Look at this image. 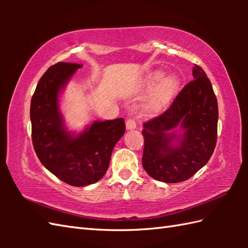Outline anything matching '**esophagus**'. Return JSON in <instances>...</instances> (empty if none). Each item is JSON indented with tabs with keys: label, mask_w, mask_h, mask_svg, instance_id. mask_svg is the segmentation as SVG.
Listing matches in <instances>:
<instances>
[{
	"label": "esophagus",
	"mask_w": 248,
	"mask_h": 248,
	"mask_svg": "<svg viewBox=\"0 0 248 248\" xmlns=\"http://www.w3.org/2000/svg\"><path fill=\"white\" fill-rule=\"evenodd\" d=\"M125 127H127V130H134L136 128V123L134 119H128L125 121Z\"/></svg>",
	"instance_id": "esophagus-1"
}]
</instances>
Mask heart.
Wrapping results in <instances>:
<instances>
[{
  "instance_id": "obj_1",
  "label": "heart",
  "mask_w": 248,
  "mask_h": 248,
  "mask_svg": "<svg viewBox=\"0 0 248 248\" xmlns=\"http://www.w3.org/2000/svg\"><path fill=\"white\" fill-rule=\"evenodd\" d=\"M180 85L181 81L177 75L165 77V72L161 70L149 73L143 85V91L150 93L145 103V112L150 115L160 113L177 96Z\"/></svg>"
}]
</instances>
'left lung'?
Listing matches in <instances>:
<instances>
[{"label": "left lung", "instance_id": "1", "mask_svg": "<svg viewBox=\"0 0 248 248\" xmlns=\"http://www.w3.org/2000/svg\"><path fill=\"white\" fill-rule=\"evenodd\" d=\"M193 77L167 110L143 124L141 162L157 181L187 180L207 164L217 145V99L202 67L195 65Z\"/></svg>", "mask_w": 248, "mask_h": 248}]
</instances>
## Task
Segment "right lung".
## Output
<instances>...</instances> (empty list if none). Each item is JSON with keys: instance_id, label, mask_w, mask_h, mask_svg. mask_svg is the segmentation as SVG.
Listing matches in <instances>:
<instances>
[{"instance_id": "obj_1", "label": "right lung", "mask_w": 248, "mask_h": 248, "mask_svg": "<svg viewBox=\"0 0 248 248\" xmlns=\"http://www.w3.org/2000/svg\"><path fill=\"white\" fill-rule=\"evenodd\" d=\"M57 62L41 77L31 101V140L46 170L72 186L96 183L107 172L116 143L125 131L124 118L96 120L80 133L68 131L60 97L78 68Z\"/></svg>"}]
</instances>
